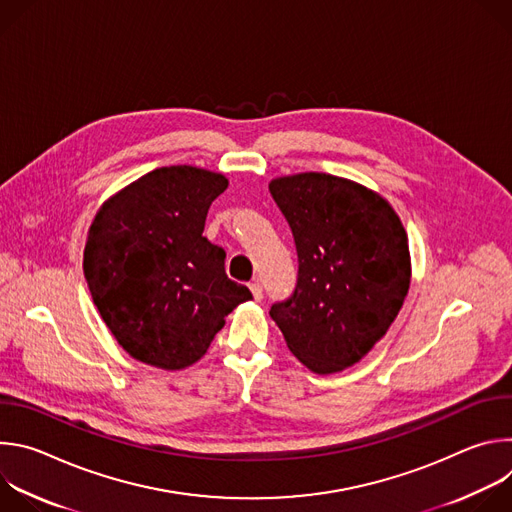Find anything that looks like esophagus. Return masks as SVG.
Wrapping results in <instances>:
<instances>
[{
    "label": "esophagus",
    "instance_id": "esophagus-1",
    "mask_svg": "<svg viewBox=\"0 0 512 512\" xmlns=\"http://www.w3.org/2000/svg\"><path fill=\"white\" fill-rule=\"evenodd\" d=\"M249 287H251V294H253V298H255L257 302H261V298H263V285H261L259 281H253Z\"/></svg>",
    "mask_w": 512,
    "mask_h": 512
}]
</instances>
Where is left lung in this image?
I'll return each mask as SVG.
<instances>
[{
	"label": "left lung",
	"instance_id": "left-lung-1",
	"mask_svg": "<svg viewBox=\"0 0 512 512\" xmlns=\"http://www.w3.org/2000/svg\"><path fill=\"white\" fill-rule=\"evenodd\" d=\"M294 233L298 285L269 316L287 348L318 375L356 364L397 318L411 281L409 241L379 192L304 172L269 182Z\"/></svg>",
	"mask_w": 512,
	"mask_h": 512
}]
</instances>
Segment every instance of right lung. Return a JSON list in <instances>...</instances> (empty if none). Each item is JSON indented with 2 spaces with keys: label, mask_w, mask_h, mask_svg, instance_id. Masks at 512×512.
<instances>
[{
  "label": "right lung",
  "mask_w": 512,
  "mask_h": 512,
  "mask_svg": "<svg viewBox=\"0 0 512 512\" xmlns=\"http://www.w3.org/2000/svg\"><path fill=\"white\" fill-rule=\"evenodd\" d=\"M223 174L166 166L101 204L83 271L121 348L139 362L180 371L204 356L225 318L253 296L225 273V251L202 237Z\"/></svg>",
  "instance_id": "add662e5"
}]
</instances>
